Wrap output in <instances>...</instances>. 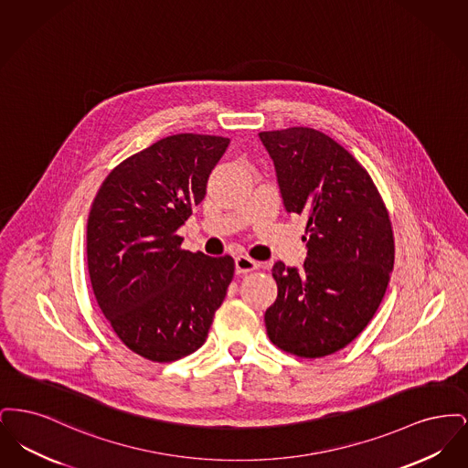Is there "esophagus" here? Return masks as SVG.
Returning <instances> with one entry per match:
<instances>
[{"label": "esophagus", "mask_w": 468, "mask_h": 468, "mask_svg": "<svg viewBox=\"0 0 468 468\" xmlns=\"http://www.w3.org/2000/svg\"><path fill=\"white\" fill-rule=\"evenodd\" d=\"M235 268H237V273H249V271H254L260 268V263L250 260L249 256H239L235 260Z\"/></svg>", "instance_id": "obj_1"}]
</instances>
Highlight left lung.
<instances>
[{
  "instance_id": "8db88e82",
  "label": "left lung",
  "mask_w": 468,
  "mask_h": 468,
  "mask_svg": "<svg viewBox=\"0 0 468 468\" xmlns=\"http://www.w3.org/2000/svg\"><path fill=\"white\" fill-rule=\"evenodd\" d=\"M288 212L307 218L303 270L275 263L268 338L300 357L334 355L372 321L395 263L388 208L368 172L328 134L261 132Z\"/></svg>"
}]
</instances>
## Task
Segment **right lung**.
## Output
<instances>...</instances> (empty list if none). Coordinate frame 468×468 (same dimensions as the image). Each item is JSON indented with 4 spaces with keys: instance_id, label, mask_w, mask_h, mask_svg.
<instances>
[{
    "instance_id": "add662e5",
    "label": "right lung",
    "mask_w": 468,
    "mask_h": 468,
    "mask_svg": "<svg viewBox=\"0 0 468 468\" xmlns=\"http://www.w3.org/2000/svg\"><path fill=\"white\" fill-rule=\"evenodd\" d=\"M229 138L178 133L119 163L88 218L90 286L138 356L170 363L200 349L235 273L231 256L182 249L177 229L207 191Z\"/></svg>"
}]
</instances>
